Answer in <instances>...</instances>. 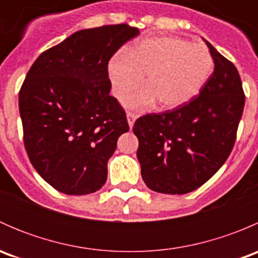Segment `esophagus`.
Wrapping results in <instances>:
<instances>
[{
    "label": "esophagus",
    "instance_id": "1",
    "mask_svg": "<svg viewBox=\"0 0 258 258\" xmlns=\"http://www.w3.org/2000/svg\"><path fill=\"white\" fill-rule=\"evenodd\" d=\"M126 116H127V122H128L130 128H132V127H134L135 121L137 119V114L134 113V112H127Z\"/></svg>",
    "mask_w": 258,
    "mask_h": 258
}]
</instances>
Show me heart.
<instances>
[{
	"mask_svg": "<svg viewBox=\"0 0 258 258\" xmlns=\"http://www.w3.org/2000/svg\"><path fill=\"white\" fill-rule=\"evenodd\" d=\"M215 62L207 47L179 37L160 36L140 41L108 62V77L117 97L139 85L147 74V85L122 98L130 108L150 107L157 100L173 110L194 100L212 76Z\"/></svg>",
	"mask_w": 258,
	"mask_h": 258,
	"instance_id": "obj_1",
	"label": "heart"
}]
</instances>
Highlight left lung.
<instances>
[{"label": "left lung", "instance_id": "obj_1", "mask_svg": "<svg viewBox=\"0 0 258 258\" xmlns=\"http://www.w3.org/2000/svg\"><path fill=\"white\" fill-rule=\"evenodd\" d=\"M215 70L200 95L181 107L140 117L134 124L137 158L152 191L183 195L207 182L226 162L244 106L237 69L204 40Z\"/></svg>", "mask_w": 258, "mask_h": 258}]
</instances>
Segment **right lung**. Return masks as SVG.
<instances>
[{
  "mask_svg": "<svg viewBox=\"0 0 258 258\" xmlns=\"http://www.w3.org/2000/svg\"><path fill=\"white\" fill-rule=\"evenodd\" d=\"M139 28L126 23L75 32L38 56L18 96L23 142L38 175L66 195L96 192L117 140L130 130L110 96L107 64Z\"/></svg>",
  "mask_w": 258,
  "mask_h": 258,
  "instance_id": "obj_1",
  "label": "right lung"
}]
</instances>
